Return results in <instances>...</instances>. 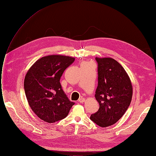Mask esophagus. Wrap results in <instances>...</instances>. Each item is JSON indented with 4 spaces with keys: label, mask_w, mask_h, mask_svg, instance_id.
I'll return each instance as SVG.
<instances>
[{
    "label": "esophagus",
    "mask_w": 156,
    "mask_h": 156,
    "mask_svg": "<svg viewBox=\"0 0 156 156\" xmlns=\"http://www.w3.org/2000/svg\"><path fill=\"white\" fill-rule=\"evenodd\" d=\"M85 98H80L78 100V102L79 103H83L85 101Z\"/></svg>",
    "instance_id": "34e87169"
}]
</instances>
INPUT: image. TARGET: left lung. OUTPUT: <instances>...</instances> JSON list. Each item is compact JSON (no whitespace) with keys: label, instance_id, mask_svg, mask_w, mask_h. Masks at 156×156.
I'll return each mask as SVG.
<instances>
[{"label":"left lung","instance_id":"1","mask_svg":"<svg viewBox=\"0 0 156 156\" xmlns=\"http://www.w3.org/2000/svg\"><path fill=\"white\" fill-rule=\"evenodd\" d=\"M98 87L95 98L100 107L90 119L101 127L116 123L127 110L132 100V85L121 64L112 58H96Z\"/></svg>","mask_w":156,"mask_h":156}]
</instances>
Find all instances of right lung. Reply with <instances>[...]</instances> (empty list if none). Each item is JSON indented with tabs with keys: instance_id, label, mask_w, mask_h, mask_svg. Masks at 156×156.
Listing matches in <instances>:
<instances>
[{
	"instance_id": "add662e5",
	"label": "right lung",
	"mask_w": 156,
	"mask_h": 156,
	"mask_svg": "<svg viewBox=\"0 0 156 156\" xmlns=\"http://www.w3.org/2000/svg\"><path fill=\"white\" fill-rule=\"evenodd\" d=\"M74 60L68 56H46L38 60L26 73L24 85L28 103L45 122L55 123L65 118L74 105L60 82L63 72Z\"/></svg>"
}]
</instances>
